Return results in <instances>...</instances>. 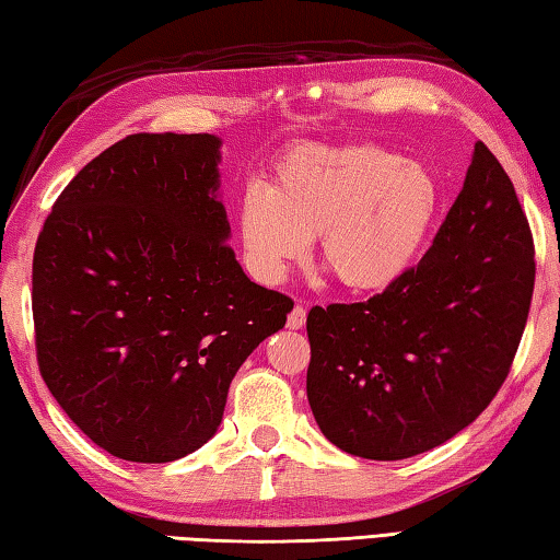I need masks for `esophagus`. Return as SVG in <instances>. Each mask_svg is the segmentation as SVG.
<instances>
[{
    "mask_svg": "<svg viewBox=\"0 0 560 560\" xmlns=\"http://www.w3.org/2000/svg\"><path fill=\"white\" fill-rule=\"evenodd\" d=\"M287 324H289V328H293V330H299V328L306 326V308L299 306V303H296V306H293V311L289 314Z\"/></svg>",
    "mask_w": 560,
    "mask_h": 560,
    "instance_id": "34e87169",
    "label": "esophagus"
}]
</instances>
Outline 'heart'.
Instances as JSON below:
<instances>
[{
    "label": "heart",
    "instance_id": "1",
    "mask_svg": "<svg viewBox=\"0 0 560 560\" xmlns=\"http://www.w3.org/2000/svg\"><path fill=\"white\" fill-rule=\"evenodd\" d=\"M440 212L430 167L373 143L299 148L271 189L249 185L240 205L244 259L277 283L316 236L318 259L340 287L368 293L400 281Z\"/></svg>",
    "mask_w": 560,
    "mask_h": 560
}]
</instances>
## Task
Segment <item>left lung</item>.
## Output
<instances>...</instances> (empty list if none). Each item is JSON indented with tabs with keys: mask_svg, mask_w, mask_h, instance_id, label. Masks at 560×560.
Instances as JSON below:
<instances>
[{
	"mask_svg": "<svg viewBox=\"0 0 560 560\" xmlns=\"http://www.w3.org/2000/svg\"><path fill=\"white\" fill-rule=\"evenodd\" d=\"M534 240L485 143L417 267L360 303L306 318L308 405L348 454L395 462L440 447L494 400L534 296Z\"/></svg>",
	"mask_w": 560,
	"mask_h": 560,
	"instance_id": "1",
	"label": "left lung"
}]
</instances>
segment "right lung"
Masks as SVG:
<instances>
[{
    "label": "right lung",
    "instance_id": "right-lung-1",
    "mask_svg": "<svg viewBox=\"0 0 560 560\" xmlns=\"http://www.w3.org/2000/svg\"><path fill=\"white\" fill-rule=\"evenodd\" d=\"M210 132H138L75 175L34 249L46 387L118 459L163 464L220 428L232 377L293 301L246 277Z\"/></svg>",
    "mask_w": 560,
    "mask_h": 560
}]
</instances>
